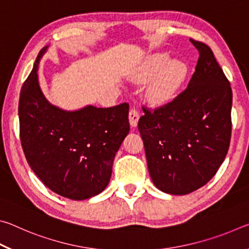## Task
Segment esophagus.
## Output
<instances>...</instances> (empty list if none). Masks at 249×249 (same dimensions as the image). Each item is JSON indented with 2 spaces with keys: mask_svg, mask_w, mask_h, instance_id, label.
<instances>
[{
  "mask_svg": "<svg viewBox=\"0 0 249 249\" xmlns=\"http://www.w3.org/2000/svg\"><path fill=\"white\" fill-rule=\"evenodd\" d=\"M128 117H129L130 125H132L133 127H136L137 123H138V120H140V112H138L136 108H130Z\"/></svg>",
  "mask_w": 249,
  "mask_h": 249,
  "instance_id": "34e87169",
  "label": "esophagus"
}]
</instances>
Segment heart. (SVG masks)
I'll list each match as a JSON object with an SVG mask.
<instances>
[{
    "label": "heart",
    "instance_id": "1",
    "mask_svg": "<svg viewBox=\"0 0 249 249\" xmlns=\"http://www.w3.org/2000/svg\"><path fill=\"white\" fill-rule=\"evenodd\" d=\"M166 53H155L148 58L142 70V79H149L156 74L148 88V96L156 103L170 100L187 77L188 69L183 62L171 60Z\"/></svg>",
    "mask_w": 249,
    "mask_h": 249
}]
</instances>
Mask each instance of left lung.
<instances>
[{
	"mask_svg": "<svg viewBox=\"0 0 249 249\" xmlns=\"http://www.w3.org/2000/svg\"><path fill=\"white\" fill-rule=\"evenodd\" d=\"M199 52L188 87L154 109L142 105L138 130L154 184L169 195H188L213 178L226 157L231 135V88L208 45Z\"/></svg>",
	"mask_w": 249,
	"mask_h": 249,
	"instance_id": "1",
	"label": "left lung"
}]
</instances>
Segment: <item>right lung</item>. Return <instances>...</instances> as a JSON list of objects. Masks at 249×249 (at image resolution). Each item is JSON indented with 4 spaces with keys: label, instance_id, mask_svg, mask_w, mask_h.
Masks as SVG:
<instances>
[{
    "label": "right lung",
    "instance_id": "obj_1",
    "mask_svg": "<svg viewBox=\"0 0 249 249\" xmlns=\"http://www.w3.org/2000/svg\"><path fill=\"white\" fill-rule=\"evenodd\" d=\"M36 58L20 90L19 137L29 167L50 190L71 200L102 192L113 161L129 132L128 103L66 112L45 99L38 84Z\"/></svg>",
    "mask_w": 249,
    "mask_h": 249
}]
</instances>
